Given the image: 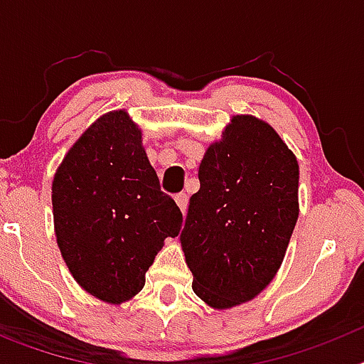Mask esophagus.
Wrapping results in <instances>:
<instances>
[{
    "mask_svg": "<svg viewBox=\"0 0 364 364\" xmlns=\"http://www.w3.org/2000/svg\"><path fill=\"white\" fill-rule=\"evenodd\" d=\"M175 200L178 204L180 211L186 215V211H188V195L186 193H178V195H175Z\"/></svg>",
    "mask_w": 364,
    "mask_h": 364,
    "instance_id": "esophagus-1",
    "label": "esophagus"
}]
</instances>
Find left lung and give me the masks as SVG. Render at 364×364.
I'll list each match as a JSON object with an SVG mask.
<instances>
[{"label": "left lung", "instance_id": "left-lung-1", "mask_svg": "<svg viewBox=\"0 0 364 364\" xmlns=\"http://www.w3.org/2000/svg\"><path fill=\"white\" fill-rule=\"evenodd\" d=\"M180 233L193 291L224 310L269 284L299 217V164L264 122L235 117L205 151Z\"/></svg>", "mask_w": 364, "mask_h": 364}]
</instances>
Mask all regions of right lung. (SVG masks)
<instances>
[{"label":"right lung","instance_id":"obj_1","mask_svg":"<svg viewBox=\"0 0 364 364\" xmlns=\"http://www.w3.org/2000/svg\"><path fill=\"white\" fill-rule=\"evenodd\" d=\"M53 210L73 277L112 304L142 290L164 239L182 228V211L160 189L125 111L96 120L70 147L54 176Z\"/></svg>","mask_w":364,"mask_h":364}]
</instances>
